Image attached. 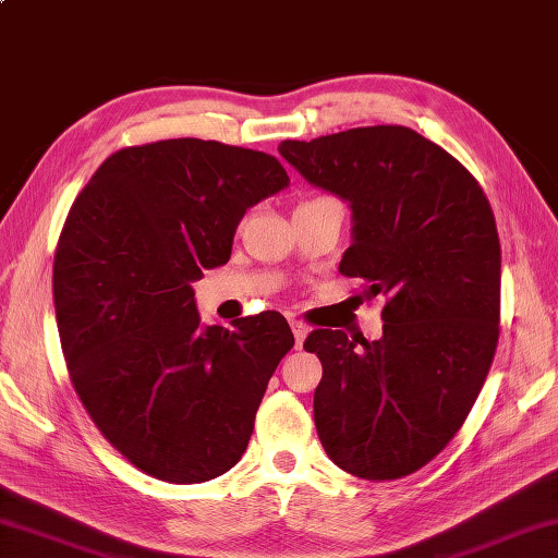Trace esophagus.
Returning <instances> with one entry per match:
<instances>
[{
    "instance_id": "1",
    "label": "esophagus",
    "mask_w": 558,
    "mask_h": 558,
    "mask_svg": "<svg viewBox=\"0 0 558 558\" xmlns=\"http://www.w3.org/2000/svg\"><path fill=\"white\" fill-rule=\"evenodd\" d=\"M291 329H293V336H295V348H301L303 345V341H305V336H307V324H303V322H298V319H291Z\"/></svg>"
}]
</instances>
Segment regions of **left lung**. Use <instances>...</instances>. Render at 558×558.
Returning a JSON list of instances; mask_svg holds the SVG:
<instances>
[{"instance_id":"left-lung-1","label":"left lung","mask_w":558,"mask_h":558,"mask_svg":"<svg viewBox=\"0 0 558 558\" xmlns=\"http://www.w3.org/2000/svg\"><path fill=\"white\" fill-rule=\"evenodd\" d=\"M279 154L348 201L343 277L386 295L378 341L315 329V426L338 469L396 481L426 466L464 424L499 338L501 253L490 201L461 162L402 125L352 128Z\"/></svg>"}]
</instances>
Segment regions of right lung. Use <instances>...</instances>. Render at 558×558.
Masks as SVG:
<instances>
[{
  "instance_id": "right-lung-1",
  "label": "right lung",
  "mask_w": 558,
  "mask_h": 558,
  "mask_svg": "<svg viewBox=\"0 0 558 558\" xmlns=\"http://www.w3.org/2000/svg\"><path fill=\"white\" fill-rule=\"evenodd\" d=\"M283 186L269 154L162 140L108 156L65 217L53 307L68 376L101 436L158 481L232 469L295 343L279 312L201 326L192 289L229 260L246 210Z\"/></svg>"
}]
</instances>
